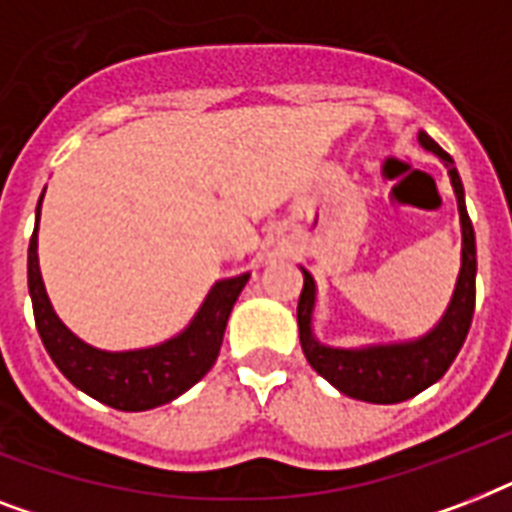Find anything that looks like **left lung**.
Returning <instances> with one entry per match:
<instances>
[{
	"mask_svg": "<svg viewBox=\"0 0 512 512\" xmlns=\"http://www.w3.org/2000/svg\"><path fill=\"white\" fill-rule=\"evenodd\" d=\"M420 143L446 164L452 177L457 207H460L462 223V268L449 311L430 335L406 345H377V348L342 350L327 348L316 342L311 332L313 300H316V284L311 273L303 268V292L297 303V327H300V345L308 358V364L316 372L335 385L340 393L369 404H398L406 398L417 396L433 382L441 380L444 372L460 353L462 342L468 337L473 311H476V233L465 209V191L457 175L452 156L438 146L436 140L420 132Z\"/></svg>",
	"mask_w": 512,
	"mask_h": 512,
	"instance_id": "1",
	"label": "left lung"
}]
</instances>
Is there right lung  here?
<instances>
[{"label":"right lung","mask_w":512,"mask_h":512,"mask_svg":"<svg viewBox=\"0 0 512 512\" xmlns=\"http://www.w3.org/2000/svg\"><path fill=\"white\" fill-rule=\"evenodd\" d=\"M36 225H39V209H36ZM247 281L249 273L217 281L183 335L172 337L156 348L106 353L71 335L63 327V321L55 316L39 273L36 228L28 244V292H31L34 321L44 348L76 388L100 404L114 406L122 412H143L167 404L193 388L212 369L223 345L231 308Z\"/></svg>","instance_id":"1"}]
</instances>
